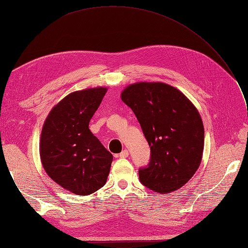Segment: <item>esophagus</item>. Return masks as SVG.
<instances>
[{"mask_svg":"<svg viewBox=\"0 0 248 248\" xmlns=\"http://www.w3.org/2000/svg\"><path fill=\"white\" fill-rule=\"evenodd\" d=\"M128 155H129L128 150L127 149H124L122 153L119 154V158H126V156H128Z\"/></svg>","mask_w":248,"mask_h":248,"instance_id":"esophagus-1","label":"esophagus"}]
</instances>
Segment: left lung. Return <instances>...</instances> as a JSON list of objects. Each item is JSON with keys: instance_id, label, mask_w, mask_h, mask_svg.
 Here are the masks:
<instances>
[{"instance_id": "1", "label": "left lung", "mask_w": 248, "mask_h": 248, "mask_svg": "<svg viewBox=\"0 0 248 248\" xmlns=\"http://www.w3.org/2000/svg\"><path fill=\"white\" fill-rule=\"evenodd\" d=\"M121 99L135 112L152 153L148 166L139 170L141 183L159 194L181 188L203 156L204 126L196 106L162 82L130 84Z\"/></svg>"}]
</instances>
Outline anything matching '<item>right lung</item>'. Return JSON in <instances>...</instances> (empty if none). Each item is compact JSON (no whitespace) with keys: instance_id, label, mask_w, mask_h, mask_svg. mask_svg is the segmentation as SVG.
<instances>
[{"instance_id":"1","label":"right lung","mask_w":248,"mask_h":248,"mask_svg":"<svg viewBox=\"0 0 248 248\" xmlns=\"http://www.w3.org/2000/svg\"><path fill=\"white\" fill-rule=\"evenodd\" d=\"M106 87L78 90L52 107L43 124L40 156L46 173L64 189L87 196L104 186L113 156L89 129Z\"/></svg>"}]
</instances>
